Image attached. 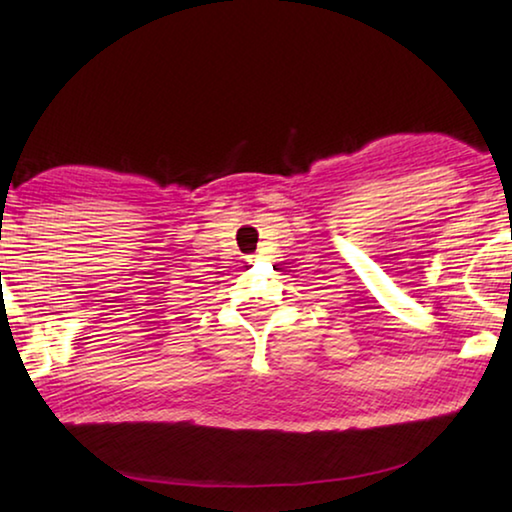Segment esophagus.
Wrapping results in <instances>:
<instances>
[{"mask_svg": "<svg viewBox=\"0 0 512 512\" xmlns=\"http://www.w3.org/2000/svg\"><path fill=\"white\" fill-rule=\"evenodd\" d=\"M249 258H254V256H249Z\"/></svg>", "mask_w": 512, "mask_h": 512, "instance_id": "obj_1", "label": "esophagus"}]
</instances>
